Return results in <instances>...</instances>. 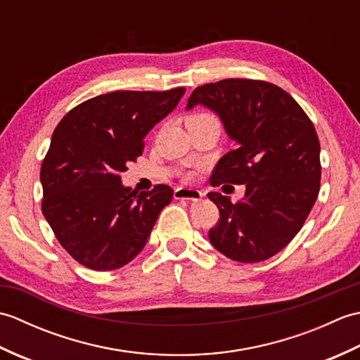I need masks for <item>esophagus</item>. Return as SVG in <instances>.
<instances>
[{"mask_svg": "<svg viewBox=\"0 0 360 360\" xmlns=\"http://www.w3.org/2000/svg\"><path fill=\"white\" fill-rule=\"evenodd\" d=\"M204 193L201 190L196 188H188V187H178L174 190V200H182V201H196L201 200Z\"/></svg>", "mask_w": 360, "mask_h": 360, "instance_id": "obj_1", "label": "esophagus"}]
</instances>
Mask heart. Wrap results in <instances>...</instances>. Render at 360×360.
I'll return each mask as SVG.
<instances>
[{
    "label": "heart",
    "mask_w": 360,
    "mask_h": 360,
    "mask_svg": "<svg viewBox=\"0 0 360 360\" xmlns=\"http://www.w3.org/2000/svg\"><path fill=\"white\" fill-rule=\"evenodd\" d=\"M209 116H212V114H207V112H196V114H192V116H188L187 120H196V119H202V117H209ZM186 178H187V179H193V178H195V173H192V172L187 173Z\"/></svg>",
    "instance_id": "obj_1"
}]
</instances>
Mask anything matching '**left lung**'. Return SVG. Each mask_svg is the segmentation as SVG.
I'll return each mask as SVG.
<instances>
[{"instance_id":"8db88e82","label":"left lung","mask_w":360,"mask_h":360,"mask_svg":"<svg viewBox=\"0 0 360 360\" xmlns=\"http://www.w3.org/2000/svg\"><path fill=\"white\" fill-rule=\"evenodd\" d=\"M198 103L215 111L236 142L213 168L210 184H246L236 202L207 195L219 210L209 240L235 262H263L288 246L317 200L322 165L316 128L285 89L264 80L205 83L188 97L187 110Z\"/></svg>"}]
</instances>
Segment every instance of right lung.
<instances>
[{
    "label": "right lung",
    "instance_id": "1",
    "mask_svg": "<svg viewBox=\"0 0 360 360\" xmlns=\"http://www.w3.org/2000/svg\"><path fill=\"white\" fill-rule=\"evenodd\" d=\"M186 88L112 91L72 108L53 129L41 164V212L75 262L93 271L125 266L147 243L173 188L137 192L120 184L143 137L172 112Z\"/></svg>",
    "mask_w": 360,
    "mask_h": 360
}]
</instances>
